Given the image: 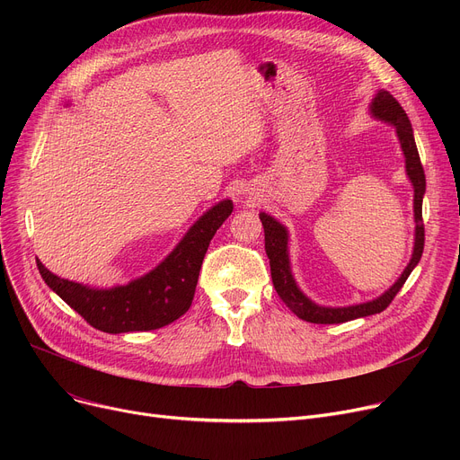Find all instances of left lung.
I'll use <instances>...</instances> for the list:
<instances>
[{
    "label": "left lung",
    "instance_id": "1",
    "mask_svg": "<svg viewBox=\"0 0 460 460\" xmlns=\"http://www.w3.org/2000/svg\"><path fill=\"white\" fill-rule=\"evenodd\" d=\"M373 113L382 119L388 120L395 128L397 136L401 139V147L406 158V173L414 184V216H416V244L414 253L410 259V264L404 269L402 276L397 279V283L390 288L388 293H384L380 298L367 302V304H358L349 307H323L315 302H311L300 288L296 287L291 269H288V255H287V231L281 224H278L272 216L261 214V222L264 227V252H267L270 259V274L276 287L278 296L283 300V304L291 309L296 317H300L305 323L313 324H341L347 321H354L359 317L375 315V313L384 311L392 304V300L401 291V287L408 279L410 272L416 269V264L421 259L423 246H425V226H423V193H425V172L420 160V153L416 147V139L412 132V125L402 110V106L394 99V94L388 91H380L371 106Z\"/></svg>",
    "mask_w": 460,
    "mask_h": 460
}]
</instances>
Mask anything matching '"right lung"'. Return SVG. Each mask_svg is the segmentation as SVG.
<instances>
[{
  "mask_svg": "<svg viewBox=\"0 0 460 460\" xmlns=\"http://www.w3.org/2000/svg\"><path fill=\"white\" fill-rule=\"evenodd\" d=\"M231 212V201L217 203L186 233L160 267L110 291H96L63 279L40 261H37V269L46 285L93 328L106 333L156 330L172 324L190 309L210 240Z\"/></svg>",
  "mask_w": 460,
  "mask_h": 460,
  "instance_id": "1",
  "label": "right lung"
}]
</instances>
